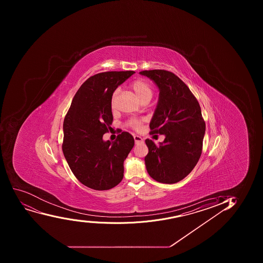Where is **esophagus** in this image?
<instances>
[{
  "instance_id": "obj_1",
  "label": "esophagus",
  "mask_w": 263,
  "mask_h": 263,
  "mask_svg": "<svg viewBox=\"0 0 263 263\" xmlns=\"http://www.w3.org/2000/svg\"><path fill=\"white\" fill-rule=\"evenodd\" d=\"M134 139H135V142H136V144L140 143V142H143V139L141 138V136H134Z\"/></svg>"
}]
</instances>
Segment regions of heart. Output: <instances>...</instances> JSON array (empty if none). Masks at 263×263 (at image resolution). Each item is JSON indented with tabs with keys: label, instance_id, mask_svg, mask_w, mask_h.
Returning <instances> with one entry per match:
<instances>
[{
	"label": "heart",
	"instance_id": "heart-1",
	"mask_svg": "<svg viewBox=\"0 0 263 263\" xmlns=\"http://www.w3.org/2000/svg\"><path fill=\"white\" fill-rule=\"evenodd\" d=\"M131 89L141 103L144 100H151L152 97L154 95V90L152 88L151 85L143 80H137V81H134L131 85ZM117 95H118V90H116L112 94L111 101H110L112 109H115L117 106ZM129 124L135 127L136 129H140L141 121V120H131Z\"/></svg>",
	"mask_w": 263,
	"mask_h": 263
}]
</instances>
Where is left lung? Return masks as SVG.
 I'll list each match as a JSON object with an SVG mask.
<instances>
[{"instance_id":"left-lung-1","label":"left lung","mask_w":263,"mask_h":263,"mask_svg":"<svg viewBox=\"0 0 263 263\" xmlns=\"http://www.w3.org/2000/svg\"><path fill=\"white\" fill-rule=\"evenodd\" d=\"M159 90V100L150 122L152 134L165 136L156 146L146 139V171L162 183H176L195 168L202 150L205 125L200 104L186 84L169 71L140 72Z\"/></svg>"}]
</instances>
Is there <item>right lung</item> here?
I'll list each match as a JSON object with an SVG mask.
<instances>
[{
  "label": "right lung",
  "mask_w": 263,
  "mask_h": 263,
  "mask_svg": "<svg viewBox=\"0 0 263 263\" xmlns=\"http://www.w3.org/2000/svg\"><path fill=\"white\" fill-rule=\"evenodd\" d=\"M134 71L105 72L86 80L73 97L63 122V151L76 178L86 187L107 190L123 178V162L135 140L122 132L104 141L113 120L112 94Z\"/></svg>",
  "instance_id": "right-lung-1"
}]
</instances>
